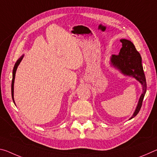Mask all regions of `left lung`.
Masks as SVG:
<instances>
[{"label":"left lung","mask_w":157,"mask_h":157,"mask_svg":"<svg viewBox=\"0 0 157 157\" xmlns=\"http://www.w3.org/2000/svg\"><path fill=\"white\" fill-rule=\"evenodd\" d=\"M120 41L122 43V48L118 55H111V65L124 75L132 77L136 79L141 84L143 87V93L140 95L136 109L129 118V120H131L139 113L141 108L143 98L147 89V84L142 66V58L140 53L137 51L131 41L125 39H122Z\"/></svg>","instance_id":"1"}]
</instances>
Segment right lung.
<instances>
[{"mask_svg":"<svg viewBox=\"0 0 157 157\" xmlns=\"http://www.w3.org/2000/svg\"><path fill=\"white\" fill-rule=\"evenodd\" d=\"M23 57H24V55H23L19 59H18L17 62H16L15 65L14 66V69H13V73H12V100L14 102V79H15V75H16V71H17V69L18 68V66L19 65V63H21V61H22Z\"/></svg>","mask_w":157,"mask_h":157,"instance_id":"1","label":"right lung"}]
</instances>
